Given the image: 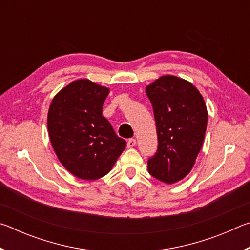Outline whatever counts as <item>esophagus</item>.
Returning <instances> with one entry per match:
<instances>
[{
	"mask_svg": "<svg viewBox=\"0 0 250 250\" xmlns=\"http://www.w3.org/2000/svg\"><path fill=\"white\" fill-rule=\"evenodd\" d=\"M135 143H137L135 139H129L128 143H126V146H128V147H133L135 146Z\"/></svg>",
	"mask_w": 250,
	"mask_h": 250,
	"instance_id": "obj_1",
	"label": "esophagus"
}]
</instances>
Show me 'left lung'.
<instances>
[{"mask_svg":"<svg viewBox=\"0 0 250 250\" xmlns=\"http://www.w3.org/2000/svg\"><path fill=\"white\" fill-rule=\"evenodd\" d=\"M146 91L159 142L147 170L163 183H176L191 172L201 151L208 117L205 101L191 83L172 75L156 79Z\"/></svg>","mask_w":250,"mask_h":250,"instance_id":"left-lung-1","label":"left lung"}]
</instances>
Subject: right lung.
<instances>
[{"mask_svg": "<svg viewBox=\"0 0 250 250\" xmlns=\"http://www.w3.org/2000/svg\"><path fill=\"white\" fill-rule=\"evenodd\" d=\"M109 88L78 79L54 97L48 134L58 160L71 174L94 181L111 171L126 143L103 116Z\"/></svg>", "mask_w": 250, "mask_h": 250, "instance_id": "1", "label": "right lung"}]
</instances>
